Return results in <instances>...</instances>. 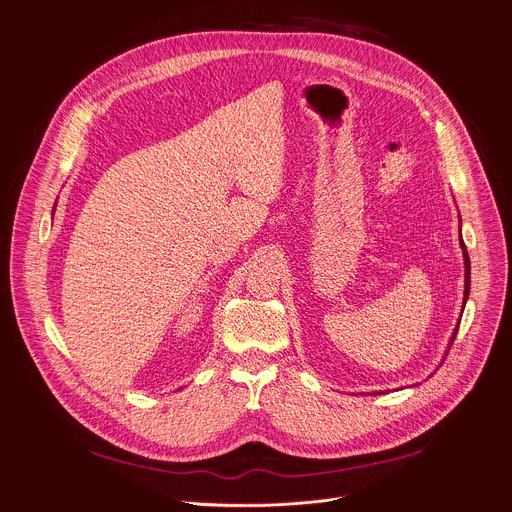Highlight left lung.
Here are the masks:
<instances>
[{
  "mask_svg": "<svg viewBox=\"0 0 512 512\" xmlns=\"http://www.w3.org/2000/svg\"><path fill=\"white\" fill-rule=\"evenodd\" d=\"M460 245H462V251H464V303H466L468 293H470V257H468V253H466V247H464V243H462V237H460ZM456 333H458V325H456V329H454V333H452V337H450V346H452V342H454Z\"/></svg>",
  "mask_w": 512,
  "mask_h": 512,
  "instance_id": "1",
  "label": "left lung"
}]
</instances>
